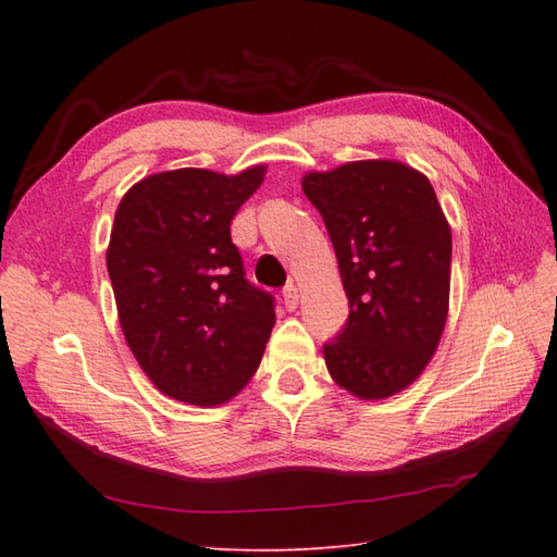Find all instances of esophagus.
<instances>
[{
	"label": "esophagus",
	"instance_id": "esophagus-1",
	"mask_svg": "<svg viewBox=\"0 0 557 557\" xmlns=\"http://www.w3.org/2000/svg\"><path fill=\"white\" fill-rule=\"evenodd\" d=\"M282 301H285V309L287 311H294L299 306V289L297 285H287L285 289H282Z\"/></svg>",
	"mask_w": 557,
	"mask_h": 557
}]
</instances>
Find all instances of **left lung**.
<instances>
[{
	"label": "left lung",
	"instance_id": "8db88e82",
	"mask_svg": "<svg viewBox=\"0 0 557 557\" xmlns=\"http://www.w3.org/2000/svg\"><path fill=\"white\" fill-rule=\"evenodd\" d=\"M301 188L321 212L349 299L323 345L330 375L381 399L417 381L441 342L453 234L431 182L401 162L363 160L311 172Z\"/></svg>",
	"mask_w": 557,
	"mask_h": 557
}]
</instances>
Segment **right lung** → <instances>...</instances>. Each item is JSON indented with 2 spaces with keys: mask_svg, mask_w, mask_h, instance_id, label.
Listing matches in <instances>:
<instances>
[{
  "mask_svg": "<svg viewBox=\"0 0 557 557\" xmlns=\"http://www.w3.org/2000/svg\"><path fill=\"white\" fill-rule=\"evenodd\" d=\"M265 168L152 174L114 215L108 272L124 337L164 395L212 407L251 381L275 297L246 280L230 224Z\"/></svg>",
  "mask_w": 557,
  "mask_h": 557,
  "instance_id": "add662e5",
  "label": "right lung"
}]
</instances>
